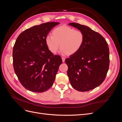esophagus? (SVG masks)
<instances>
[{"label":"esophagus","mask_w":122,"mask_h":122,"mask_svg":"<svg viewBox=\"0 0 122 122\" xmlns=\"http://www.w3.org/2000/svg\"><path fill=\"white\" fill-rule=\"evenodd\" d=\"M61 58H62V62H65V57H61Z\"/></svg>","instance_id":"1"}]
</instances>
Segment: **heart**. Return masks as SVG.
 Masks as SVG:
<instances>
[{
    "label": "heart",
    "instance_id": "heart-1",
    "mask_svg": "<svg viewBox=\"0 0 122 122\" xmlns=\"http://www.w3.org/2000/svg\"><path fill=\"white\" fill-rule=\"evenodd\" d=\"M84 41L83 33L79 30L67 26H61L54 28L51 36L46 38V44L51 53H56L59 47L62 53L71 55L80 49Z\"/></svg>",
    "mask_w": 122,
    "mask_h": 122
}]
</instances>
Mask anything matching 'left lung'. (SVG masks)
I'll return each instance as SVG.
<instances>
[{"label": "left lung", "instance_id": "1", "mask_svg": "<svg viewBox=\"0 0 122 122\" xmlns=\"http://www.w3.org/2000/svg\"><path fill=\"white\" fill-rule=\"evenodd\" d=\"M81 31L84 41L80 49L65 60L72 87L79 92L93 90L104 81L109 69V50L105 39L90 27L69 24Z\"/></svg>", "mask_w": 122, "mask_h": 122}]
</instances>
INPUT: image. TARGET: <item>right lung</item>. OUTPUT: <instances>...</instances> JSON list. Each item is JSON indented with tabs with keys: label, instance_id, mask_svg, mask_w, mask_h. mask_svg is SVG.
Wrapping results in <instances>:
<instances>
[{
	"label": "right lung",
	"instance_id": "1",
	"mask_svg": "<svg viewBox=\"0 0 122 122\" xmlns=\"http://www.w3.org/2000/svg\"><path fill=\"white\" fill-rule=\"evenodd\" d=\"M58 24L51 22L36 25L18 36L13 49V67L26 89L42 93L52 86L62 61L61 56L50 52L46 38Z\"/></svg>",
	"mask_w": 122,
	"mask_h": 122
}]
</instances>
